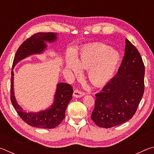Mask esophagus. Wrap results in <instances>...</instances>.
<instances>
[{
    "label": "esophagus",
    "instance_id": "obj_1",
    "mask_svg": "<svg viewBox=\"0 0 154 154\" xmlns=\"http://www.w3.org/2000/svg\"><path fill=\"white\" fill-rule=\"evenodd\" d=\"M84 92H82V91L79 90H75L73 92V96L74 97H76V98H80V97H82L83 96H84Z\"/></svg>",
    "mask_w": 154,
    "mask_h": 154
}]
</instances>
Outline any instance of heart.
Returning a JSON list of instances; mask_svg holds the SVG:
<instances>
[{"label":"heart","mask_w":154,"mask_h":154,"mask_svg":"<svg viewBox=\"0 0 154 154\" xmlns=\"http://www.w3.org/2000/svg\"><path fill=\"white\" fill-rule=\"evenodd\" d=\"M119 55L103 43H96L83 47L78 58L70 55L66 59V68L75 74L81 67L88 70V77L96 86L107 83L114 74L119 62Z\"/></svg>","instance_id":"heart-1"}]
</instances>
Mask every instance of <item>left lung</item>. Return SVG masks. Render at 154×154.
<instances>
[{"mask_svg": "<svg viewBox=\"0 0 154 154\" xmlns=\"http://www.w3.org/2000/svg\"><path fill=\"white\" fill-rule=\"evenodd\" d=\"M144 75L140 53L126 39L124 56L118 73L95 94L91 119L97 126L114 127L133 117L144 93Z\"/></svg>", "mask_w": 154, "mask_h": 154, "instance_id": "8db88e82", "label": "left lung"}]
</instances>
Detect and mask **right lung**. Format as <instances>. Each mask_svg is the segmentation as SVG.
Here are the masks:
<instances>
[{
  "label": "right lung",
  "instance_id": "right-lung-1",
  "mask_svg": "<svg viewBox=\"0 0 154 154\" xmlns=\"http://www.w3.org/2000/svg\"><path fill=\"white\" fill-rule=\"evenodd\" d=\"M57 34L54 32H38L23 42L15 54L12 69L18 62L32 54H40L46 48L45 41L51 43L57 38ZM73 93L72 86L66 83L57 84L54 102L50 108L37 113H26L18 105L14 91V71L11 77V101L20 117L31 126L40 128H54L58 126L65 117L68 104L72 99Z\"/></svg>",
  "mask_w": 154,
  "mask_h": 154
}]
</instances>
